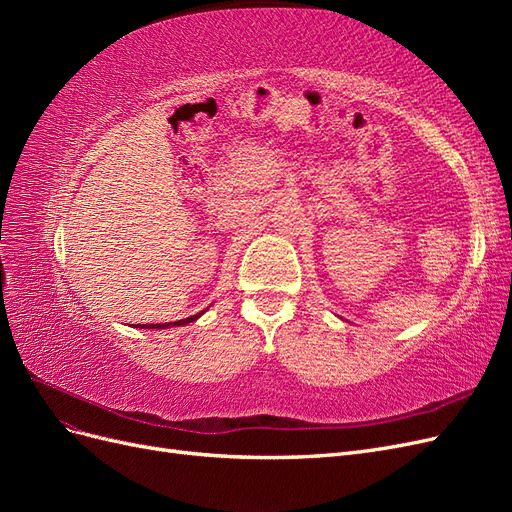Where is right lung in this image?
Segmentation results:
<instances>
[{
    "instance_id": "1",
    "label": "right lung",
    "mask_w": 512,
    "mask_h": 512,
    "mask_svg": "<svg viewBox=\"0 0 512 512\" xmlns=\"http://www.w3.org/2000/svg\"><path fill=\"white\" fill-rule=\"evenodd\" d=\"M207 312V309H203V312H198L196 316H190V318H183V320H177V322H164V324H136L138 329H166V327H179V324H185V322H194L196 318H200Z\"/></svg>"
}]
</instances>
